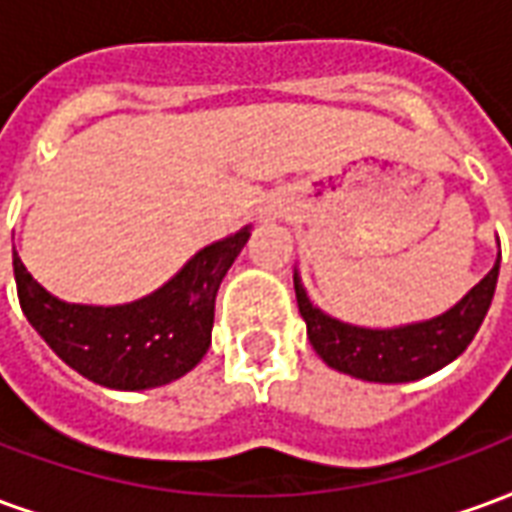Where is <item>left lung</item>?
<instances>
[{
  "mask_svg": "<svg viewBox=\"0 0 512 512\" xmlns=\"http://www.w3.org/2000/svg\"><path fill=\"white\" fill-rule=\"evenodd\" d=\"M496 279L499 257L494 268L455 307L430 321L406 323L395 329H365L326 315L310 301L299 271L293 274V288L301 318L307 323V337L326 365L362 381L406 384L436 373L466 351L491 307Z\"/></svg>",
  "mask_w": 512,
  "mask_h": 512,
  "instance_id": "obj_1",
  "label": "left lung"
}]
</instances>
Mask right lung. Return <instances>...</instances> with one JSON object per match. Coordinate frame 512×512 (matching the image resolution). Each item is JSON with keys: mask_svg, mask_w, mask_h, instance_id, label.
Wrapping results in <instances>:
<instances>
[{"mask_svg": "<svg viewBox=\"0 0 512 512\" xmlns=\"http://www.w3.org/2000/svg\"><path fill=\"white\" fill-rule=\"evenodd\" d=\"M249 235L246 224L205 246L167 285L117 307L60 301L13 252L18 301L32 329L79 376L126 392L164 386L200 365L211 348L216 293Z\"/></svg>", "mask_w": 512, "mask_h": 512, "instance_id": "add662e5", "label": "right lung"}]
</instances>
